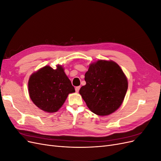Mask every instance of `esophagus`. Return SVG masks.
<instances>
[{
    "instance_id": "1",
    "label": "esophagus",
    "mask_w": 161,
    "mask_h": 161,
    "mask_svg": "<svg viewBox=\"0 0 161 161\" xmlns=\"http://www.w3.org/2000/svg\"><path fill=\"white\" fill-rule=\"evenodd\" d=\"M80 86H76V88H75V91H76V92H78L79 91V90H80Z\"/></svg>"
}]
</instances>
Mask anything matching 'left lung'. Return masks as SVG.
I'll list each match as a JSON object with an SVG mask.
<instances>
[{
    "label": "left lung",
    "mask_w": 161,
    "mask_h": 161,
    "mask_svg": "<svg viewBox=\"0 0 161 161\" xmlns=\"http://www.w3.org/2000/svg\"><path fill=\"white\" fill-rule=\"evenodd\" d=\"M85 80L86 85L81 87L79 93L92 113L108 115L122 104L128 82L114 61L99 60L91 63Z\"/></svg>",
    "instance_id": "left-lung-1"
}]
</instances>
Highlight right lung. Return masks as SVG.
I'll return each instance as SVG.
<instances>
[{
  "mask_svg": "<svg viewBox=\"0 0 161 161\" xmlns=\"http://www.w3.org/2000/svg\"><path fill=\"white\" fill-rule=\"evenodd\" d=\"M28 90L33 103L48 113L58 111L68 95L75 92L64 69L59 64L56 69L45 66L33 72L28 81Z\"/></svg>",
  "mask_w": 161,
  "mask_h": 161,
  "instance_id": "obj_1",
  "label": "right lung"
}]
</instances>
